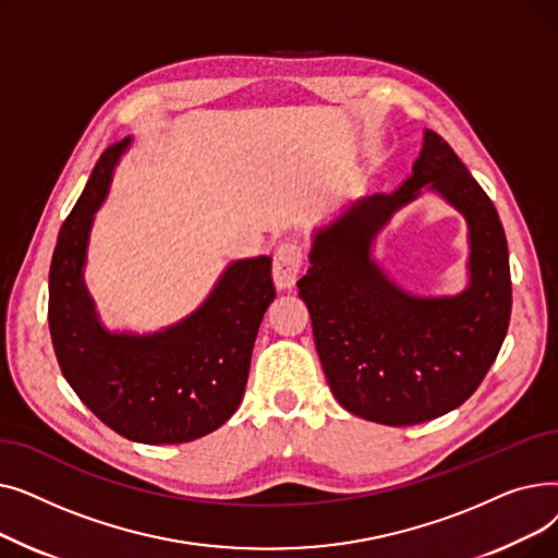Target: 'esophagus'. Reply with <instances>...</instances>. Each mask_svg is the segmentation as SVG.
<instances>
[{
  "instance_id": "34e87169",
  "label": "esophagus",
  "mask_w": 558,
  "mask_h": 558,
  "mask_svg": "<svg viewBox=\"0 0 558 558\" xmlns=\"http://www.w3.org/2000/svg\"><path fill=\"white\" fill-rule=\"evenodd\" d=\"M303 267V251L296 244H282L274 257V282L278 289H294Z\"/></svg>"
}]
</instances>
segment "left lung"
<instances>
[{
    "label": "left lung",
    "instance_id": "left-lung-1",
    "mask_svg": "<svg viewBox=\"0 0 558 558\" xmlns=\"http://www.w3.org/2000/svg\"><path fill=\"white\" fill-rule=\"evenodd\" d=\"M432 191L469 226V284L452 298H418L372 255L396 211ZM299 280L316 353L343 409L379 425L444 416L475 393L500 353L511 316L505 228L493 201L452 146L425 129L412 175L389 194L364 196L312 232Z\"/></svg>",
    "mask_w": 558,
    "mask_h": 558
}]
</instances>
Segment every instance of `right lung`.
<instances>
[{"instance_id": "add662e5", "label": "right lung", "mask_w": 558, "mask_h": 558, "mask_svg": "<svg viewBox=\"0 0 558 558\" xmlns=\"http://www.w3.org/2000/svg\"><path fill=\"white\" fill-rule=\"evenodd\" d=\"M133 137L110 144L65 219L49 269V332L74 393L110 429L146 446L219 429L244 398L253 343L276 299L271 257L234 259L192 314L165 330L110 332L83 269L95 215Z\"/></svg>"}]
</instances>
